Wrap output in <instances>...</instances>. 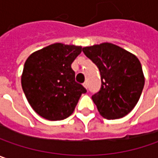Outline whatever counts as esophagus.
<instances>
[{"instance_id":"esophagus-1","label":"esophagus","mask_w":158,"mask_h":158,"mask_svg":"<svg viewBox=\"0 0 158 158\" xmlns=\"http://www.w3.org/2000/svg\"><path fill=\"white\" fill-rule=\"evenodd\" d=\"M83 86H84V88H86V89H88V83H87V82H85V83L83 84Z\"/></svg>"}]
</instances>
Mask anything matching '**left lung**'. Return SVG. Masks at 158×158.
<instances>
[{
	"mask_svg": "<svg viewBox=\"0 0 158 158\" xmlns=\"http://www.w3.org/2000/svg\"><path fill=\"white\" fill-rule=\"evenodd\" d=\"M100 71L101 88L92 96L104 118L114 120L127 115L137 105L145 84L142 67L131 52L111 43L82 49Z\"/></svg>",
	"mask_w": 158,
	"mask_h": 158,
	"instance_id": "left-lung-1",
	"label": "left lung"
}]
</instances>
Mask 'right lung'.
<instances>
[{"instance_id": "obj_1", "label": "right lung", "mask_w": 158, "mask_h": 158, "mask_svg": "<svg viewBox=\"0 0 158 158\" xmlns=\"http://www.w3.org/2000/svg\"><path fill=\"white\" fill-rule=\"evenodd\" d=\"M81 46L56 43L33 52L21 76L25 96L34 111L49 121L66 119L87 90L75 81L71 63Z\"/></svg>"}]
</instances>
